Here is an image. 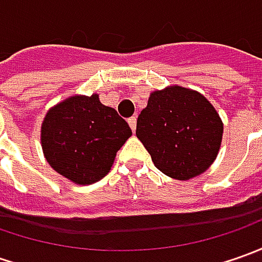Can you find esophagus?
I'll return each instance as SVG.
<instances>
[{
  "label": "esophagus",
  "instance_id": "obj_1",
  "mask_svg": "<svg viewBox=\"0 0 262 262\" xmlns=\"http://www.w3.org/2000/svg\"><path fill=\"white\" fill-rule=\"evenodd\" d=\"M128 124H129V126H131L133 133H136V128H137V118H136V116L129 118V119H128Z\"/></svg>",
  "mask_w": 262,
  "mask_h": 262
}]
</instances>
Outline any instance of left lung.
Wrapping results in <instances>:
<instances>
[{"label":"left lung","instance_id":"obj_1","mask_svg":"<svg viewBox=\"0 0 262 262\" xmlns=\"http://www.w3.org/2000/svg\"><path fill=\"white\" fill-rule=\"evenodd\" d=\"M136 134L160 172L186 181L204 173L216 160L223 122L204 95L167 86L150 93Z\"/></svg>","mask_w":262,"mask_h":262}]
</instances>
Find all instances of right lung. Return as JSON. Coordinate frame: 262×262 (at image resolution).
Segmentation results:
<instances>
[{
	"instance_id": "add662e5",
	"label": "right lung",
	"mask_w": 262,
	"mask_h": 262,
	"mask_svg": "<svg viewBox=\"0 0 262 262\" xmlns=\"http://www.w3.org/2000/svg\"><path fill=\"white\" fill-rule=\"evenodd\" d=\"M133 136L125 119L99 95H74L46 112L40 143L51 167L77 185L105 178L116 153Z\"/></svg>"
}]
</instances>
